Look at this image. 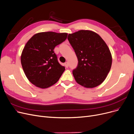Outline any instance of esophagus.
<instances>
[{
	"label": "esophagus",
	"mask_w": 134,
	"mask_h": 134,
	"mask_svg": "<svg viewBox=\"0 0 134 134\" xmlns=\"http://www.w3.org/2000/svg\"><path fill=\"white\" fill-rule=\"evenodd\" d=\"M65 66L66 68H68V67L69 65H68V62H65Z\"/></svg>",
	"instance_id": "1"
}]
</instances>
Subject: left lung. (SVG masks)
<instances>
[{"label": "left lung", "instance_id": "1", "mask_svg": "<svg viewBox=\"0 0 134 134\" xmlns=\"http://www.w3.org/2000/svg\"><path fill=\"white\" fill-rule=\"evenodd\" d=\"M68 40L78 60L72 72L75 81L87 88L99 85L107 78L112 65L107 44L99 35L90 30L68 34Z\"/></svg>", "mask_w": 134, "mask_h": 134}]
</instances>
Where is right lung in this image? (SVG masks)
<instances>
[{"label":"right lung","mask_w":134,"mask_h":134,"mask_svg":"<svg viewBox=\"0 0 134 134\" xmlns=\"http://www.w3.org/2000/svg\"><path fill=\"white\" fill-rule=\"evenodd\" d=\"M67 35L40 32L27 41L21 55V63L27 78L34 85L46 88L59 80L65 67L58 62L54 49L66 40Z\"/></svg>","instance_id":"add662e5"}]
</instances>
